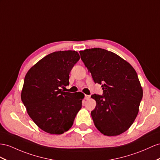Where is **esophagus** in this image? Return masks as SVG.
Here are the masks:
<instances>
[{
  "label": "esophagus",
  "instance_id": "esophagus-1",
  "mask_svg": "<svg viewBox=\"0 0 160 160\" xmlns=\"http://www.w3.org/2000/svg\"><path fill=\"white\" fill-rule=\"evenodd\" d=\"M90 98H91V96L90 95H85V99H87V100H88V99H89Z\"/></svg>",
  "mask_w": 160,
  "mask_h": 160
}]
</instances>
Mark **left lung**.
<instances>
[{
    "instance_id": "left-lung-1",
    "label": "left lung",
    "mask_w": 160,
    "mask_h": 160,
    "mask_svg": "<svg viewBox=\"0 0 160 160\" xmlns=\"http://www.w3.org/2000/svg\"><path fill=\"white\" fill-rule=\"evenodd\" d=\"M85 66L95 83L102 84L103 95L94 94L96 107L91 116L96 128L106 136L121 134L136 119L142 88L135 69L113 52L94 48L80 51Z\"/></svg>"
}]
</instances>
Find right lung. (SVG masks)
I'll return each instance as SVG.
<instances>
[{
    "label": "right lung",
    "instance_id": "add662e5",
    "mask_svg": "<svg viewBox=\"0 0 160 160\" xmlns=\"http://www.w3.org/2000/svg\"><path fill=\"white\" fill-rule=\"evenodd\" d=\"M79 59L77 51H56L43 57L26 73L21 99L28 115L44 132H66L82 108V92L61 89L69 85V73Z\"/></svg>",
    "mask_w": 160,
    "mask_h": 160
}]
</instances>
